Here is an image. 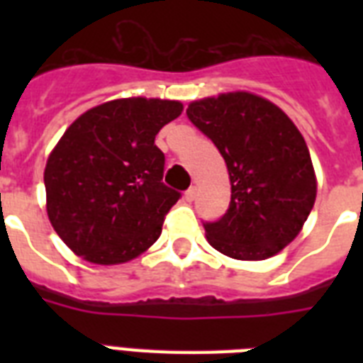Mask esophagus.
Listing matches in <instances>:
<instances>
[{
  "label": "esophagus",
  "mask_w": 363,
  "mask_h": 363,
  "mask_svg": "<svg viewBox=\"0 0 363 363\" xmlns=\"http://www.w3.org/2000/svg\"><path fill=\"white\" fill-rule=\"evenodd\" d=\"M196 194H198V188L196 186H190L186 190V192H184V199H186V201H190V203H192L194 199H196Z\"/></svg>",
  "instance_id": "34e87169"
}]
</instances>
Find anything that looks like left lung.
<instances>
[{
  "label": "left lung",
  "mask_w": 363,
  "mask_h": 363,
  "mask_svg": "<svg viewBox=\"0 0 363 363\" xmlns=\"http://www.w3.org/2000/svg\"><path fill=\"white\" fill-rule=\"evenodd\" d=\"M186 115L215 143L228 165L232 201L218 220L203 222L218 252L265 259L292 242L316 198L309 148L277 105L248 92L188 105Z\"/></svg>",
  "instance_id": "left-lung-1"
}]
</instances>
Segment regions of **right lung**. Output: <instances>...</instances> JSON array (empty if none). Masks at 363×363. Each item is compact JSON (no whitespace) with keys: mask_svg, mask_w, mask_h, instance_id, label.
I'll return each instance as SVG.
<instances>
[{"mask_svg":"<svg viewBox=\"0 0 363 363\" xmlns=\"http://www.w3.org/2000/svg\"><path fill=\"white\" fill-rule=\"evenodd\" d=\"M181 113L169 99H115L65 130L45 167L47 213L77 256L122 264L160 238L181 192L162 182L165 156L154 139Z\"/></svg>","mask_w":363,"mask_h":363,"instance_id":"1","label":"right lung"}]
</instances>
